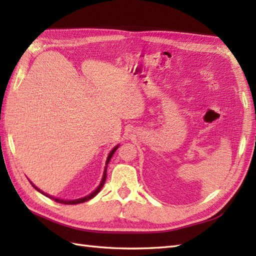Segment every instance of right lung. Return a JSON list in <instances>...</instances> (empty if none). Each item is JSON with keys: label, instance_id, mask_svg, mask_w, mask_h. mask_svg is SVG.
<instances>
[{"label": "right lung", "instance_id": "right-lung-1", "mask_svg": "<svg viewBox=\"0 0 256 256\" xmlns=\"http://www.w3.org/2000/svg\"><path fill=\"white\" fill-rule=\"evenodd\" d=\"M118 146H116V148H114L111 152H110V154H108V158H106V168H104V172H103V177H102V180H101V182H100V184L99 186H98V188L94 190V192H91L90 194H88V196H86V197H84V198H79V199H74V200H62V199H58V198H55V197H50V194H45L44 192H42L40 189H38L34 184H32V182H30V184H32V186L34 187L37 192H40V194H42L44 196H46V197H50V198H52V200H55L56 202H59V204H82V202H84V201H88V200H90V199H92L94 197V196H96L98 194V192H100V190L102 189V187H103V184H104V182H106V168H108V162H110V160H111V157L113 156V154H114V152H116V150H118Z\"/></svg>", "mask_w": 256, "mask_h": 256}]
</instances>
